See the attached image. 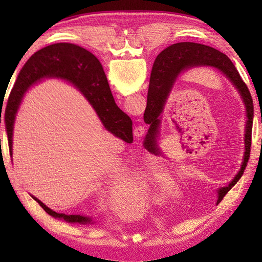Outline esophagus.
Returning a JSON list of instances; mask_svg holds the SVG:
<instances>
[{"label": "esophagus", "mask_w": 262, "mask_h": 262, "mask_svg": "<svg viewBox=\"0 0 262 262\" xmlns=\"http://www.w3.org/2000/svg\"><path fill=\"white\" fill-rule=\"evenodd\" d=\"M144 132H145V128H144V126L136 127V134H138V136L144 134Z\"/></svg>", "instance_id": "34e87169"}]
</instances>
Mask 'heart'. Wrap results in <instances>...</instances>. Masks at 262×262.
Returning a JSON list of instances; mask_svg holds the SVG:
<instances>
[{
  "instance_id": "b5f03b06",
  "label": "heart",
  "mask_w": 262,
  "mask_h": 262,
  "mask_svg": "<svg viewBox=\"0 0 262 262\" xmlns=\"http://www.w3.org/2000/svg\"><path fill=\"white\" fill-rule=\"evenodd\" d=\"M142 172L144 174H153L155 182H157V187L160 191H163L165 189H168L166 190V193L168 194H173L174 193V188H170L169 187L172 185V179L165 173H160V172L157 171V165L154 164V162L152 161H146V162H144L143 164V168H142Z\"/></svg>"
}]
</instances>
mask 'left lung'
<instances>
[{
    "label": "left lung",
    "instance_id": "obj_1",
    "mask_svg": "<svg viewBox=\"0 0 262 262\" xmlns=\"http://www.w3.org/2000/svg\"><path fill=\"white\" fill-rule=\"evenodd\" d=\"M194 68H213L217 70L235 88L246 109L244 125V154L240 170L227 186L217 188V204L242 177L251 151V135L253 120V102L248 86L241 79L234 64L225 54L217 49L196 42H178L166 47L155 59L147 93V104L144 114V121L149 125L144 144L147 151H158L160 126L166 100L185 72Z\"/></svg>",
    "mask_w": 262,
    "mask_h": 262
}]
</instances>
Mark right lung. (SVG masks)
<instances>
[{"label":"right lung","mask_w":262,"mask_h":262,"mask_svg":"<svg viewBox=\"0 0 262 262\" xmlns=\"http://www.w3.org/2000/svg\"><path fill=\"white\" fill-rule=\"evenodd\" d=\"M46 79L63 80L79 89L96 111L105 129L126 143L133 142V121L116 104L102 65L98 58L74 43L58 42L40 49L28 59L10 93L4 118L11 157L14 122L22 100L30 88ZM30 196L54 219L63 220L68 223H96L92 216L56 213L33 194Z\"/></svg>","instance_id":"right-lung-1"}]
</instances>
